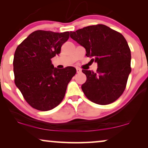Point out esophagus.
Segmentation results:
<instances>
[{
    "label": "esophagus",
    "instance_id": "obj_1",
    "mask_svg": "<svg viewBox=\"0 0 148 148\" xmlns=\"http://www.w3.org/2000/svg\"><path fill=\"white\" fill-rule=\"evenodd\" d=\"M81 72H82V69L79 68H77V73H79Z\"/></svg>",
    "mask_w": 148,
    "mask_h": 148
}]
</instances>
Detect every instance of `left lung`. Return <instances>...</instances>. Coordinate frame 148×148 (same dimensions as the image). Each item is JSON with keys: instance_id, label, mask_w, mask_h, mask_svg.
<instances>
[{"instance_id": "obj_1", "label": "left lung", "mask_w": 148, "mask_h": 148, "mask_svg": "<svg viewBox=\"0 0 148 148\" xmlns=\"http://www.w3.org/2000/svg\"><path fill=\"white\" fill-rule=\"evenodd\" d=\"M70 36L98 63L96 73L82 70L87 77L82 86L84 94L98 104L114 102L124 92L131 71V50L124 36L102 24L70 32Z\"/></svg>"}]
</instances>
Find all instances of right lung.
I'll return each instance as SVG.
<instances>
[{
    "label": "right lung",
    "mask_w": 148,
    "mask_h": 148,
    "mask_svg": "<svg viewBox=\"0 0 148 148\" xmlns=\"http://www.w3.org/2000/svg\"><path fill=\"white\" fill-rule=\"evenodd\" d=\"M69 38V32L37 30L17 46L13 59L15 84L32 108L50 110L63 100L76 69L54 68L51 58L60 54Z\"/></svg>",
    "instance_id": "add662e5"
}]
</instances>
